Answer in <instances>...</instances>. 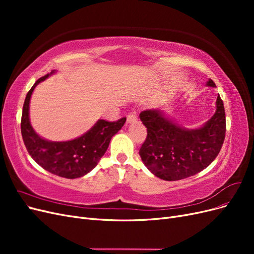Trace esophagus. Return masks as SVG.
Returning a JSON list of instances; mask_svg holds the SVG:
<instances>
[{"label":"esophagus","mask_w":254,"mask_h":254,"mask_svg":"<svg viewBox=\"0 0 254 254\" xmlns=\"http://www.w3.org/2000/svg\"><path fill=\"white\" fill-rule=\"evenodd\" d=\"M136 121H137V115L134 112H131L127 115V123H134Z\"/></svg>","instance_id":"34e87169"}]
</instances>
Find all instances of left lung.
Listing matches in <instances>:
<instances>
[{
    "label": "left lung",
    "instance_id": "left-lung-1",
    "mask_svg": "<svg viewBox=\"0 0 254 254\" xmlns=\"http://www.w3.org/2000/svg\"><path fill=\"white\" fill-rule=\"evenodd\" d=\"M207 86L215 87L212 79ZM140 119L147 136L140 148L145 166L160 179L181 180L200 173L218 156L226 136V113L220 96L216 112L199 129L178 126L161 110H146Z\"/></svg>",
    "mask_w": 254,
    "mask_h": 254
}]
</instances>
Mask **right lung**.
Wrapping results in <instances>:
<instances>
[{"mask_svg": "<svg viewBox=\"0 0 254 254\" xmlns=\"http://www.w3.org/2000/svg\"><path fill=\"white\" fill-rule=\"evenodd\" d=\"M49 75L38 79L25 97L21 118L23 142L30 157L45 171L67 179L79 178L97 165L108 148L111 137L125 124L126 118L115 122L99 120L88 132L72 141L51 142L42 139L30 125L29 99L35 87Z\"/></svg>", "mask_w": 254, "mask_h": 254, "instance_id": "obj_1", "label": "right lung"}]
</instances>
